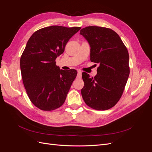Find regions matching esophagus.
<instances>
[{
	"label": "esophagus",
	"mask_w": 152,
	"mask_h": 152,
	"mask_svg": "<svg viewBox=\"0 0 152 152\" xmlns=\"http://www.w3.org/2000/svg\"><path fill=\"white\" fill-rule=\"evenodd\" d=\"M82 77V72L80 71H78L77 73V77L78 78H81Z\"/></svg>",
	"instance_id": "1"
}]
</instances>
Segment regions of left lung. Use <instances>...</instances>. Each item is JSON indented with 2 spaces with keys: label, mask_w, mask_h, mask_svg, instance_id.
<instances>
[{
  "label": "left lung",
  "mask_w": 152,
  "mask_h": 152,
  "mask_svg": "<svg viewBox=\"0 0 152 152\" xmlns=\"http://www.w3.org/2000/svg\"><path fill=\"white\" fill-rule=\"evenodd\" d=\"M80 34L90 45L91 61L99 64L94 77L82 72V98L93 109L111 108L121 98L129 75L127 49L119 35L110 28L87 26Z\"/></svg>",
  "instance_id": "8db88e82"
}]
</instances>
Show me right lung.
<instances>
[{"label":"right lung","mask_w":152,"mask_h":152,"mask_svg":"<svg viewBox=\"0 0 152 152\" xmlns=\"http://www.w3.org/2000/svg\"><path fill=\"white\" fill-rule=\"evenodd\" d=\"M80 27L50 26L32 34L20 59L22 80L28 97L44 111L56 109L65 102L77 72L61 70L56 59Z\"/></svg>","instance_id":"obj_1"}]
</instances>
